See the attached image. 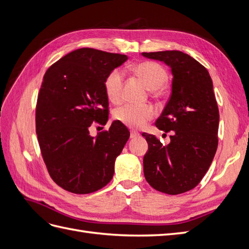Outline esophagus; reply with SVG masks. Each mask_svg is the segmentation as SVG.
<instances>
[{
	"label": "esophagus",
	"instance_id": "1",
	"mask_svg": "<svg viewBox=\"0 0 249 249\" xmlns=\"http://www.w3.org/2000/svg\"><path fill=\"white\" fill-rule=\"evenodd\" d=\"M139 136V133L138 132H135V131H131V135H130V137L132 138V139H135V138H137Z\"/></svg>",
	"mask_w": 249,
	"mask_h": 249
}]
</instances>
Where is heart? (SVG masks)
<instances>
[{
    "label": "heart",
    "instance_id": "obj_1",
    "mask_svg": "<svg viewBox=\"0 0 249 249\" xmlns=\"http://www.w3.org/2000/svg\"><path fill=\"white\" fill-rule=\"evenodd\" d=\"M132 71L144 82L146 87L155 91L164 86L167 80V73L161 65L155 62H141L134 65ZM124 86V73L120 70L112 71L104 82L105 92L108 100L117 104L122 100ZM115 118L131 129H139L154 116V110L149 106H134L125 105L118 108L114 114Z\"/></svg>",
    "mask_w": 249,
    "mask_h": 249
}]
</instances>
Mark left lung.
<instances>
[{
    "mask_svg": "<svg viewBox=\"0 0 249 249\" xmlns=\"http://www.w3.org/2000/svg\"><path fill=\"white\" fill-rule=\"evenodd\" d=\"M171 69V95L156 126L172 132L163 145L154 135L143 133L148 150L143 157V171L154 189L180 194L196 187L212 163L218 145L219 111L213 82L203 65L179 51L142 53Z\"/></svg>",
    "mask_w": 249,
    "mask_h": 249,
    "instance_id": "obj_1",
    "label": "left lung"
}]
</instances>
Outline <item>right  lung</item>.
<instances>
[{"mask_svg":"<svg viewBox=\"0 0 249 249\" xmlns=\"http://www.w3.org/2000/svg\"><path fill=\"white\" fill-rule=\"evenodd\" d=\"M127 56L83 48L53 64L44 73L36 106V134L43 161L54 182L76 194L92 193L114 175L116 158L130 137L114 120L92 137L93 122H108L104 82Z\"/></svg>","mask_w":249,"mask_h":249,"instance_id":"right-lung-1","label":"right lung"}]
</instances>
